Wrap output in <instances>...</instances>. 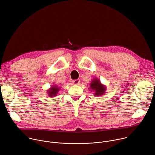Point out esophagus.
Returning a JSON list of instances; mask_svg holds the SVG:
<instances>
[{"instance_id": "34e87169", "label": "esophagus", "mask_w": 155, "mask_h": 155, "mask_svg": "<svg viewBox=\"0 0 155 155\" xmlns=\"http://www.w3.org/2000/svg\"><path fill=\"white\" fill-rule=\"evenodd\" d=\"M80 82V80H73V83L74 84H79Z\"/></svg>"}]
</instances>
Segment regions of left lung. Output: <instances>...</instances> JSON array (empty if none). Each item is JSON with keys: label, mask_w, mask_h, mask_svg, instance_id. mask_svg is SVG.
Wrapping results in <instances>:
<instances>
[{"label": "left lung", "mask_w": 155, "mask_h": 155, "mask_svg": "<svg viewBox=\"0 0 155 155\" xmlns=\"http://www.w3.org/2000/svg\"><path fill=\"white\" fill-rule=\"evenodd\" d=\"M90 85V91H93L96 96H101L106 93V86L102 84L97 78H93Z\"/></svg>", "instance_id": "left-lung-1"}]
</instances>
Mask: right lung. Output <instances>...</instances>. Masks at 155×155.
Masks as SVG:
<instances>
[{
  "label": "right lung",
  "mask_w": 155,
  "mask_h": 155,
  "mask_svg": "<svg viewBox=\"0 0 155 155\" xmlns=\"http://www.w3.org/2000/svg\"><path fill=\"white\" fill-rule=\"evenodd\" d=\"M60 89L61 87H59L58 85H52L51 87H50L47 90L48 96L50 97H54L56 96H57V94L60 91Z\"/></svg>",
  "instance_id": "obj_1"
}]
</instances>
